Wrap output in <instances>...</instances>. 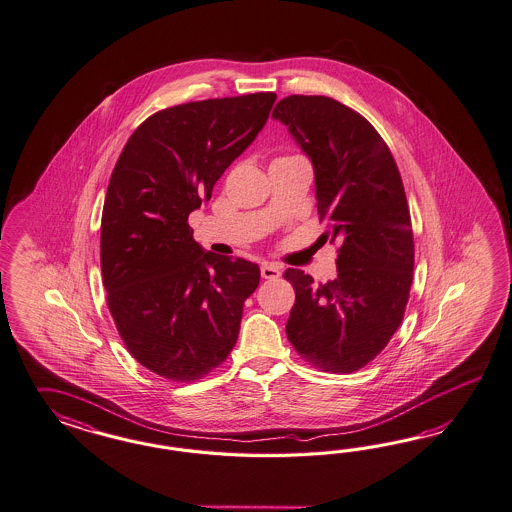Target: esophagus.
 <instances>
[{
	"label": "esophagus",
	"mask_w": 512,
	"mask_h": 512,
	"mask_svg": "<svg viewBox=\"0 0 512 512\" xmlns=\"http://www.w3.org/2000/svg\"><path fill=\"white\" fill-rule=\"evenodd\" d=\"M261 276H263L264 279H278L279 276H281L278 264H263V268H261Z\"/></svg>",
	"instance_id": "esophagus-1"
}]
</instances>
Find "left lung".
Listing matches in <instances>:
<instances>
[{
  "instance_id": "left-lung-1",
  "label": "left lung",
  "mask_w": 512,
  "mask_h": 512,
  "mask_svg": "<svg viewBox=\"0 0 512 512\" xmlns=\"http://www.w3.org/2000/svg\"><path fill=\"white\" fill-rule=\"evenodd\" d=\"M272 116L315 167L321 238L340 242L338 278L315 283L287 268L295 287L287 338L313 368L353 373L402 325L415 266L409 204L387 142L357 110L326 95H289Z\"/></svg>"
}]
</instances>
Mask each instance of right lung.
Listing matches in <instances>:
<instances>
[{"instance_id": "obj_1", "label": "right lung", "mask_w": 512, "mask_h": 512, "mask_svg": "<svg viewBox=\"0 0 512 512\" xmlns=\"http://www.w3.org/2000/svg\"><path fill=\"white\" fill-rule=\"evenodd\" d=\"M276 101L257 92L191 101L146 118L110 174L101 217L107 306L131 357L169 381L221 366L257 264L202 251L187 217L263 129Z\"/></svg>"}]
</instances>
